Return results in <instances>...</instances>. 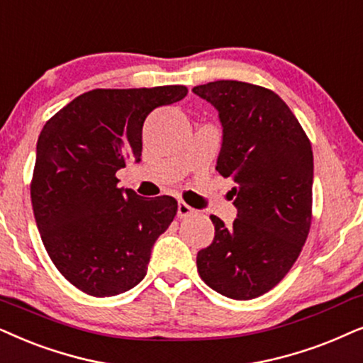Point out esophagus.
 <instances>
[{"instance_id": "esophagus-1", "label": "esophagus", "mask_w": 363, "mask_h": 363, "mask_svg": "<svg viewBox=\"0 0 363 363\" xmlns=\"http://www.w3.org/2000/svg\"><path fill=\"white\" fill-rule=\"evenodd\" d=\"M193 213H195V210H193L191 206H188L185 201H178V218H186V216H190Z\"/></svg>"}]
</instances>
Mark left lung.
<instances>
[{
    "instance_id": "1",
    "label": "left lung",
    "mask_w": 363,
    "mask_h": 363,
    "mask_svg": "<svg viewBox=\"0 0 363 363\" xmlns=\"http://www.w3.org/2000/svg\"><path fill=\"white\" fill-rule=\"evenodd\" d=\"M218 111L216 170L233 178L237 218L211 215L215 238L196 255L210 289L250 300L272 290L298 258L312 222V145L286 103L257 84L220 79L191 89Z\"/></svg>"
}]
</instances>
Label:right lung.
Returning a JSON list of instances; mask_svg holds the SVG:
<instances>
[{"instance_id":"right-lung-1","label":"right lung","mask_w":363,"mask_h":363,"mask_svg":"<svg viewBox=\"0 0 363 363\" xmlns=\"http://www.w3.org/2000/svg\"><path fill=\"white\" fill-rule=\"evenodd\" d=\"M186 93L182 84L91 89L41 130L31 182L35 220L56 268L84 294H123L147 275L153 245L170 227L178 203L118 188L116 172L141 160L150 113Z\"/></svg>"}]
</instances>
